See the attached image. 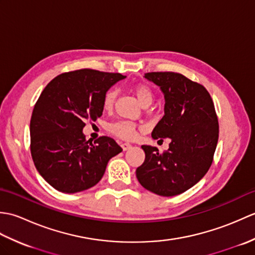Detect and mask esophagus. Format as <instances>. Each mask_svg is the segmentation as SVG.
<instances>
[{
    "instance_id": "34e87169",
    "label": "esophagus",
    "mask_w": 255,
    "mask_h": 255,
    "mask_svg": "<svg viewBox=\"0 0 255 255\" xmlns=\"http://www.w3.org/2000/svg\"><path fill=\"white\" fill-rule=\"evenodd\" d=\"M122 148H123L124 151H127V150L131 148V144L128 143V142H124V143H122Z\"/></svg>"
}]
</instances>
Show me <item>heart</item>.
<instances>
[{"instance_id":"obj_1","label":"heart","mask_w":255,"mask_h":255,"mask_svg":"<svg viewBox=\"0 0 255 255\" xmlns=\"http://www.w3.org/2000/svg\"><path fill=\"white\" fill-rule=\"evenodd\" d=\"M133 92L136 96L138 97L139 102L141 103L143 106H148L151 104L153 100V92L148 85L145 84H136L133 86ZM117 99V90L116 89H110L105 95L104 100H103V105L106 111H110L114 107ZM139 129V125L129 122V121H116L108 126V131H110L114 136H116L121 139L130 140L137 136V130Z\"/></svg>"}]
</instances>
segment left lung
<instances>
[{
	"label": "left lung",
	"mask_w": 255,
	"mask_h": 255,
	"mask_svg": "<svg viewBox=\"0 0 255 255\" xmlns=\"http://www.w3.org/2000/svg\"><path fill=\"white\" fill-rule=\"evenodd\" d=\"M144 78L160 86L165 99L164 116L152 138H170L171 143L163 153L141 145L145 159L136 176L148 191L175 196L202 180L213 163L219 136L217 114L208 91L181 73L149 72Z\"/></svg>",
	"instance_id": "obj_1"
}]
</instances>
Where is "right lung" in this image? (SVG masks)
<instances>
[{
	"instance_id": "obj_1",
	"label": "right lung",
	"mask_w": 255,
	"mask_h": 255,
	"mask_svg": "<svg viewBox=\"0 0 255 255\" xmlns=\"http://www.w3.org/2000/svg\"><path fill=\"white\" fill-rule=\"evenodd\" d=\"M125 78L81 69L59 74L41 92L30 119V153L57 191L78 193L96 185L110 159L123 151L111 137L88 141L82 130L88 119L102 116L105 93Z\"/></svg>"
}]
</instances>
